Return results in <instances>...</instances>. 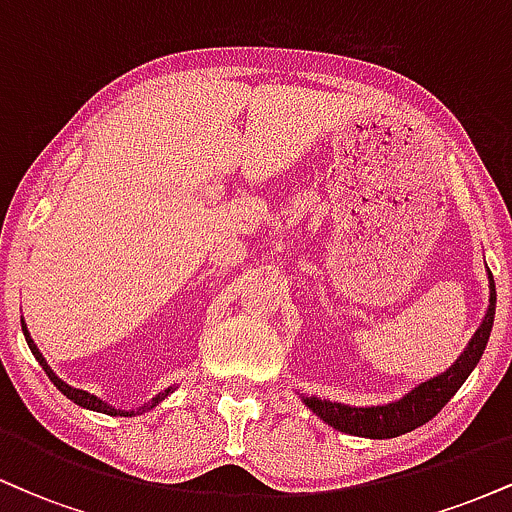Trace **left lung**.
<instances>
[{
	"label": "left lung",
	"instance_id": "1",
	"mask_svg": "<svg viewBox=\"0 0 512 512\" xmlns=\"http://www.w3.org/2000/svg\"><path fill=\"white\" fill-rule=\"evenodd\" d=\"M486 276H489V305H486V313L481 317L479 330L472 334L469 344L464 346V351L455 358V363L448 370L433 375L426 383L411 387L407 395L395 399V402L373 404V407H351V404L344 402H330V399H320L315 395H303L301 399L305 407L313 411L317 419H322L327 426L337 428V431L373 440L397 438L431 421L464 385L469 373L477 368L479 358L484 354L486 344H489L493 315H496V286H493L489 267H486Z\"/></svg>",
	"mask_w": 512,
	"mask_h": 512
}]
</instances>
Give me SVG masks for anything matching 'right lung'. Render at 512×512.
I'll list each match as a JSON object with an SVG mask.
<instances>
[{
    "label": "right lung",
    "mask_w": 512,
    "mask_h": 512,
    "mask_svg": "<svg viewBox=\"0 0 512 512\" xmlns=\"http://www.w3.org/2000/svg\"><path fill=\"white\" fill-rule=\"evenodd\" d=\"M21 330H23V337H26L28 349H31V354L35 356V361H38L40 366H43L45 373H48V378L52 380V385H55L57 390H60L64 397L72 399L74 404H79V407L91 409V411H98V414H110V416H137V414H144V411H149V409L158 407V404H161L163 399H166V397L170 395V392H175V385H170V387H166V390H163V392H158V395H156L154 399H149V402H144L142 407L129 409V411H127V409H117V407H113V404L105 402V399L96 397V395H91V392H86V390H76V387H72V385L64 383V380L60 378V375H55V370H52V368L48 366V361H45V356L40 354V349H38V346H35V342L31 339V332H28L26 322H23V320H21Z\"/></svg>",
    "instance_id": "obj_1"
}]
</instances>
